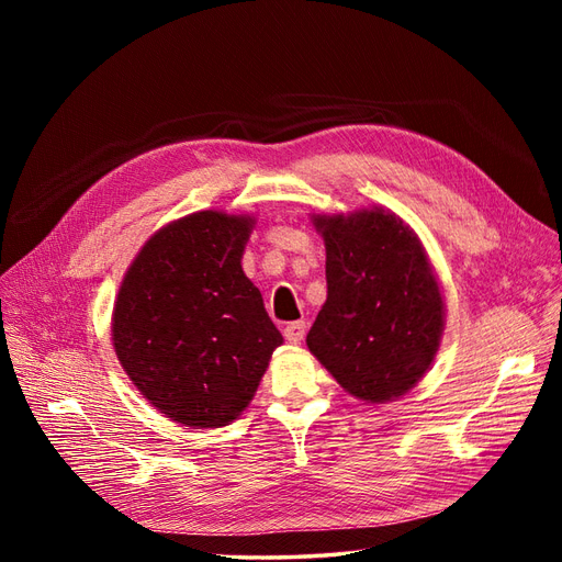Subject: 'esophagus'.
<instances>
[{"label":"esophagus","mask_w":562,"mask_h":562,"mask_svg":"<svg viewBox=\"0 0 562 562\" xmlns=\"http://www.w3.org/2000/svg\"><path fill=\"white\" fill-rule=\"evenodd\" d=\"M304 333H307V323H304V321H293V323H288V326L283 328V337L291 345H300L302 339H304Z\"/></svg>","instance_id":"34e87169"}]
</instances>
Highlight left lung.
I'll return each mask as SVG.
<instances>
[{
    "mask_svg": "<svg viewBox=\"0 0 562 562\" xmlns=\"http://www.w3.org/2000/svg\"><path fill=\"white\" fill-rule=\"evenodd\" d=\"M328 297L307 347L351 396L384 403L413 389L443 333V297L413 229L380 209L314 217Z\"/></svg>",
    "mask_w": 562,
    "mask_h": 562,
    "instance_id": "left-lung-1",
    "label": "left lung"
}]
</instances>
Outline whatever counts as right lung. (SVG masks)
I'll use <instances>...</instances> for the list:
<instances>
[{"label": "right lung", "mask_w": 562, "mask_h": 562, "mask_svg": "<svg viewBox=\"0 0 562 562\" xmlns=\"http://www.w3.org/2000/svg\"><path fill=\"white\" fill-rule=\"evenodd\" d=\"M252 217L201 211L133 260L112 316L133 384L184 427H225L252 398L283 337L241 269Z\"/></svg>", "instance_id": "1"}]
</instances>
